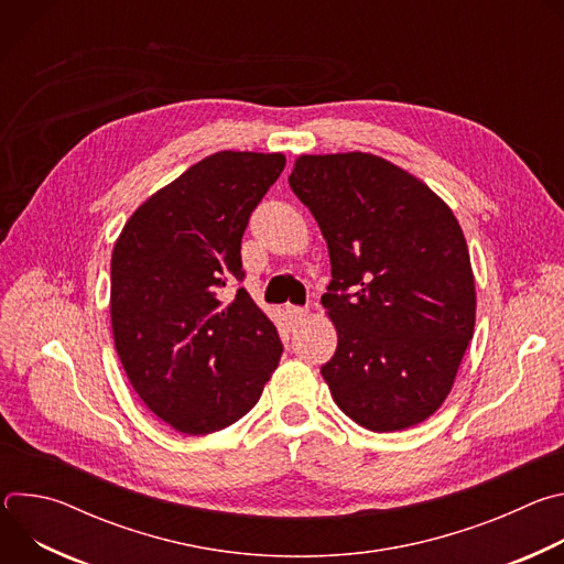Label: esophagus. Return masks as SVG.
I'll return each mask as SVG.
<instances>
[{
	"mask_svg": "<svg viewBox=\"0 0 564 564\" xmlns=\"http://www.w3.org/2000/svg\"><path fill=\"white\" fill-rule=\"evenodd\" d=\"M288 316H290V321L294 326H299V324H303L305 321V316H307V307H299V305H290L288 307Z\"/></svg>",
	"mask_w": 564,
	"mask_h": 564,
	"instance_id": "esophagus-1",
	"label": "esophagus"
}]
</instances>
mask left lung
<instances>
[{
  "instance_id": "obj_1",
  "label": "left lung",
  "mask_w": 564,
  "mask_h": 564,
  "mask_svg": "<svg viewBox=\"0 0 564 564\" xmlns=\"http://www.w3.org/2000/svg\"><path fill=\"white\" fill-rule=\"evenodd\" d=\"M288 181L328 243L333 281L321 303L339 341L321 375L337 406L375 433L424 422L451 392L475 326L457 218L372 153L301 155Z\"/></svg>"
}]
</instances>
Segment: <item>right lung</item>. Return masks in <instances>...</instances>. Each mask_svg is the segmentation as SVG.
Returning <instances> with one entry per match:
<instances>
[{
    "mask_svg": "<svg viewBox=\"0 0 564 564\" xmlns=\"http://www.w3.org/2000/svg\"><path fill=\"white\" fill-rule=\"evenodd\" d=\"M283 167V153L207 155L140 205L116 240L118 357L149 411L181 433L248 415L279 366V333L240 288V240ZM229 282L237 294L220 302Z\"/></svg>",
    "mask_w": 564,
    "mask_h": 564,
    "instance_id": "add662e5",
    "label": "right lung"
}]
</instances>
